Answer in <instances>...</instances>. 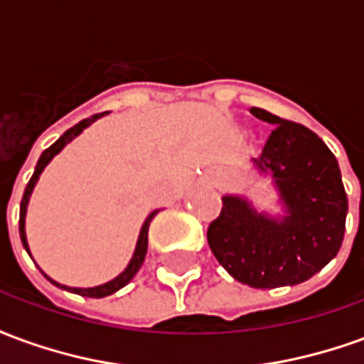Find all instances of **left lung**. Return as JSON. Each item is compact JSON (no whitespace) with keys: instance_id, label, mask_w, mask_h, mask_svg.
<instances>
[{"instance_id":"left-lung-1","label":"left lung","mask_w":364,"mask_h":364,"mask_svg":"<svg viewBox=\"0 0 364 364\" xmlns=\"http://www.w3.org/2000/svg\"><path fill=\"white\" fill-rule=\"evenodd\" d=\"M252 114L274 124L255 164L271 171L287 206L273 220L240 197L222 198L206 230L214 257L236 281L253 289L298 284L321 271L341 247L347 193L336 156L310 128L265 109Z\"/></svg>"}]
</instances>
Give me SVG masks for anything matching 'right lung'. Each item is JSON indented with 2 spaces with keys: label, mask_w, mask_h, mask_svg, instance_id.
I'll use <instances>...</instances> for the list:
<instances>
[{
  "label": "right lung",
  "mask_w": 364,
  "mask_h": 364,
  "mask_svg": "<svg viewBox=\"0 0 364 364\" xmlns=\"http://www.w3.org/2000/svg\"><path fill=\"white\" fill-rule=\"evenodd\" d=\"M105 114V112H103ZM101 114H93V117H90V119H83L82 122H77L75 127H72L70 130H66L64 134L60 136L56 142L52 144L50 148H46V150L43 151V156L38 158V164H36L35 167V173H33V177H31V181L27 183V187H25V193H23V200H21V213H19V234H21V242H23V245H25V250L28 252V245H27V236H25V214H27V203H28V197H31V193H33V189H35L36 181H38V175L43 173V169L46 166H48V161H50L56 154H58L64 146H66L72 138H75V136L82 132L83 128H87L91 124V122H95L97 119H99ZM158 214V210H154V213L146 218V222H144L142 230H140V236H138V244H136V250H134V255H132V259H130V263H128V267L122 271V273L117 277V279H112V281L105 282V284H101V287H93V289H70V287H64V284H58V282H54L52 279H48L50 282H54L56 287H62V289H68L72 290V292H75V294H82V296H90V298H103V296H109V294H112V292H117L119 289H122L124 284H128V282L132 281V277H134L136 273H138V269L142 267L144 263V257H146V252H148V228H150V222L151 218Z\"/></svg>",
  "instance_id": "1"
}]
</instances>
